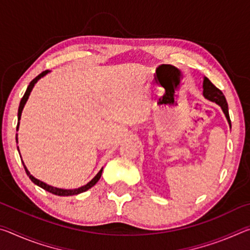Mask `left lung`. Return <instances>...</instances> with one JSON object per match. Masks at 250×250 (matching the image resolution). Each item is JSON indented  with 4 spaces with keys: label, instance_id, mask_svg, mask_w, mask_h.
<instances>
[{
    "label": "left lung",
    "instance_id": "1",
    "mask_svg": "<svg viewBox=\"0 0 250 250\" xmlns=\"http://www.w3.org/2000/svg\"><path fill=\"white\" fill-rule=\"evenodd\" d=\"M203 95H204L206 99H208L210 101H213V103L217 104L218 105H221L223 112L225 113L226 119L231 128L229 113H228V104H227L225 96H224L223 92L219 90L217 87H215L214 84L210 83V80L207 77H204V82H203Z\"/></svg>",
    "mask_w": 250,
    "mask_h": 250
}]
</instances>
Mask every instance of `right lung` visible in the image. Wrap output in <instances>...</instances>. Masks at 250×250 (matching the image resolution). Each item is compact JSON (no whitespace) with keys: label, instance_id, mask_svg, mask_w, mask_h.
<instances>
[{"label":"right lung","instance_id":"right-lung-1","mask_svg":"<svg viewBox=\"0 0 250 250\" xmlns=\"http://www.w3.org/2000/svg\"><path fill=\"white\" fill-rule=\"evenodd\" d=\"M48 73H49V70H45V71H43V73L40 74L39 76H37V77L34 78V79L32 80V82L29 83L28 87H27V89H26V91H25V94H24V96H23V98H22V100H21V103H20L19 113H18V119H19V122H18V126H16V129H18V130H19L20 120H21V116H22L23 108H24L25 104H26V101H27V99H28L29 94H31V91H32V89H33V87L35 86V83H37V80H40L42 77H44V76H45L46 74H48ZM16 142H18V134H16ZM18 149H19V146H18ZM23 166H24L25 171H26V174L28 175V177H29V179H31V181L33 182L34 184L39 185L40 188H44L45 191H47V192L52 193V194H55V195H58V196H71V195H77V194H80V193H83V192H86L87 189H89L90 188H92V186H94V185L97 183V182L99 181V179L101 177V173H103V168H101V170L98 172V174H97V175L94 177V179H92L90 182H88V183H87L86 185L82 186V188H75V189H64V188H54V186H52V185H48V184L44 183V182H42V181H40V180L35 179V177H34V176L31 174V173H29V171L27 170V167H25V164H24V163H23Z\"/></svg>","mask_w":250,"mask_h":250}]
</instances>
